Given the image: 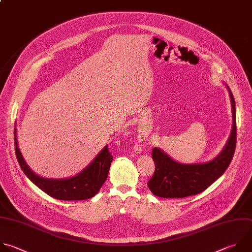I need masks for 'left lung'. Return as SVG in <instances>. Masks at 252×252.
Here are the masks:
<instances>
[{"label": "left lung", "mask_w": 252, "mask_h": 252, "mask_svg": "<svg viewBox=\"0 0 252 252\" xmlns=\"http://www.w3.org/2000/svg\"><path fill=\"white\" fill-rule=\"evenodd\" d=\"M230 99L232 126L222 150L212 160L203 163H181L159 147L152 150L155 172L147 183L153 195L161 198H185L197 195L210 187L226 170L236 144L235 102L229 87L224 84Z\"/></svg>", "instance_id": "8db88e82"}]
</instances>
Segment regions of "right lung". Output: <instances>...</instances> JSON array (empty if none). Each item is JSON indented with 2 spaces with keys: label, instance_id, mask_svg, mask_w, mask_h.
Returning a JSON list of instances; mask_svg holds the SVG:
<instances>
[{
  "label": "right lung",
  "instance_id": "add662e5",
  "mask_svg": "<svg viewBox=\"0 0 252 252\" xmlns=\"http://www.w3.org/2000/svg\"><path fill=\"white\" fill-rule=\"evenodd\" d=\"M15 150L19 164L27 177L40 190L52 198L63 201L87 200L93 198L108 178L113 156L106 145L85 168L78 174L60 179L44 178L35 174L27 164L17 139L15 128Z\"/></svg>",
  "mask_w": 252,
  "mask_h": 252
}]
</instances>
